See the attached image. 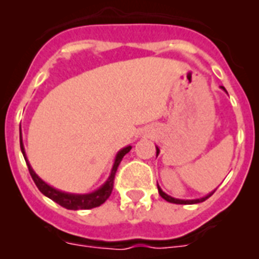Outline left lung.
<instances>
[{
	"mask_svg": "<svg viewBox=\"0 0 259 259\" xmlns=\"http://www.w3.org/2000/svg\"><path fill=\"white\" fill-rule=\"evenodd\" d=\"M222 89H223V91H226V88H224V87H222ZM226 92H227V91H226ZM155 149H157V155H158V153H159V149H158L157 146H155ZM158 192H159V194H161V197H162V198H164V200L168 201V202H171V203H179V205H192V203L203 202V201L207 200V198H209L210 196H211V194L214 193L215 191H212L211 193H209V194H207V196H205V197H202V198H196V200H179V198L171 197V196H168V194H166L163 191H162L161 188H159V185H158Z\"/></svg>",
	"mask_w": 259,
	"mask_h": 259,
	"instance_id": "8db88e82",
	"label": "left lung"
}]
</instances>
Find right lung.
Listing matches in <instances>:
<instances>
[{
  "label": "right lung",
  "mask_w": 259,
  "mask_h": 259,
  "mask_svg": "<svg viewBox=\"0 0 259 259\" xmlns=\"http://www.w3.org/2000/svg\"><path fill=\"white\" fill-rule=\"evenodd\" d=\"M132 146H125L122 150H119L118 154L115 157V162L113 164V168H111V174H110L109 179L106 180L102 187L97 189V191L92 192V193L87 194H74V193H66V192L58 191V189L53 188L49 184L41 180L36 172L32 170L31 164H29L28 159L26 157V152H24V146H23L22 141V131H20V149H22L23 157L26 159V163L28 166L29 174H31L32 179L35 182L36 187L38 188V191L42 194H45L47 197H49L50 200H53L54 202H57L61 206L66 207L68 210H87V209H93V207H97L100 205L105 202L107 198L110 197V194L113 192L114 187V178H115V172L118 170V166L120 163V161L123 159L125 154H127L130 150H131Z\"/></svg>",
  "instance_id": "add662e5"
}]
</instances>
